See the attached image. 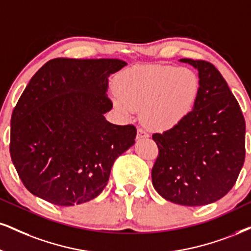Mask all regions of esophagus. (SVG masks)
Instances as JSON below:
<instances>
[{
    "mask_svg": "<svg viewBox=\"0 0 251 251\" xmlns=\"http://www.w3.org/2000/svg\"><path fill=\"white\" fill-rule=\"evenodd\" d=\"M145 137H149V132H148L143 128H138V130H137V138H138V140H141V138H145Z\"/></svg>",
    "mask_w": 251,
    "mask_h": 251,
    "instance_id": "esophagus-1",
    "label": "esophagus"
}]
</instances>
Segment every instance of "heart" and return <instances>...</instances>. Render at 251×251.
Masks as SVG:
<instances>
[{
  "mask_svg": "<svg viewBox=\"0 0 251 251\" xmlns=\"http://www.w3.org/2000/svg\"><path fill=\"white\" fill-rule=\"evenodd\" d=\"M114 103L126 116L142 107V122L153 130L178 126L196 106L200 80L187 67L147 65L135 66L117 79Z\"/></svg>",
  "mask_w": 251,
  "mask_h": 251,
  "instance_id": "1",
  "label": "heart"
}]
</instances>
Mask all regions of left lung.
I'll return each instance as SVG.
<instances>
[{"label":"left lung","mask_w":251,"mask_h":251,"mask_svg":"<svg viewBox=\"0 0 251 251\" xmlns=\"http://www.w3.org/2000/svg\"><path fill=\"white\" fill-rule=\"evenodd\" d=\"M180 61L199 72V97L181 123L152 135L158 147L152 185L173 203L208 205L225 197L237 180L246 158V121L214 65L186 58Z\"/></svg>","instance_id":"8db88e82"}]
</instances>
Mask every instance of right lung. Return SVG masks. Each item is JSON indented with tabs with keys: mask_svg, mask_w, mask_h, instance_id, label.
Returning a JSON list of instances; mask_svg holds the SVG:
<instances>
[{
	"mask_svg": "<svg viewBox=\"0 0 251 251\" xmlns=\"http://www.w3.org/2000/svg\"><path fill=\"white\" fill-rule=\"evenodd\" d=\"M120 59L49 60L35 73L11 115L10 156L22 182L58 206L97 198L117 157L135 143L136 126H116L108 76Z\"/></svg>",
	"mask_w": 251,
	"mask_h": 251,
	"instance_id": "obj_1",
	"label": "right lung"
}]
</instances>
